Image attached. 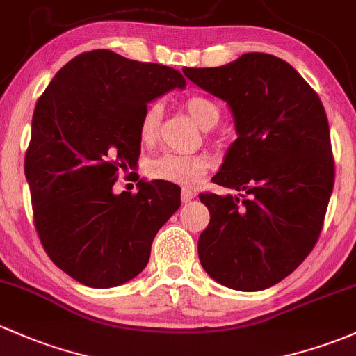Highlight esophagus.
I'll list each match as a JSON object with an SVG mask.
<instances>
[{
    "label": "esophagus",
    "instance_id": "34e87169",
    "mask_svg": "<svg viewBox=\"0 0 356 356\" xmlns=\"http://www.w3.org/2000/svg\"><path fill=\"white\" fill-rule=\"evenodd\" d=\"M193 197H195V192L192 188H188V186H185V188L181 190V202H183V204L190 202Z\"/></svg>",
    "mask_w": 356,
    "mask_h": 356
}]
</instances>
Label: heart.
Instances as JSON below:
<instances>
[{
	"mask_svg": "<svg viewBox=\"0 0 356 356\" xmlns=\"http://www.w3.org/2000/svg\"><path fill=\"white\" fill-rule=\"evenodd\" d=\"M186 112L193 118L195 124L204 131L217 125L220 118V110L212 100L205 97H192L185 103ZM163 118V105L159 102L149 103L144 108L139 122V137L144 144L156 143L159 136ZM210 163L204 154H163L149 164V175L156 179H164L170 183L195 185L200 181Z\"/></svg>",
	"mask_w": 356,
	"mask_h": 356,
	"instance_id": "heart-1",
	"label": "heart"
}]
</instances>
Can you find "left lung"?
Here are the masks:
<instances>
[{
	"label": "left lung",
	"mask_w": 356,
	"mask_h": 356,
	"mask_svg": "<svg viewBox=\"0 0 356 356\" xmlns=\"http://www.w3.org/2000/svg\"><path fill=\"white\" fill-rule=\"evenodd\" d=\"M183 72L227 103L238 132L212 181L239 195L200 193L210 222L198 258L220 285L268 289L307 258L323 229L334 185L324 106L289 63L263 52Z\"/></svg>",
	"instance_id": "1"
}]
</instances>
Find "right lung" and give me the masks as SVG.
Wrapping results in <instances>:
<instances>
[{
    "label": "right lung",
    "instance_id": "add662e5",
    "mask_svg": "<svg viewBox=\"0 0 356 356\" xmlns=\"http://www.w3.org/2000/svg\"><path fill=\"white\" fill-rule=\"evenodd\" d=\"M185 83L173 67L98 49L60 67L37 102L25 154L33 222L49 258L79 284L110 289L137 277L181 205L170 181L112 188L139 159L147 103Z\"/></svg>",
    "mask_w": 356,
    "mask_h": 356
}]
</instances>
